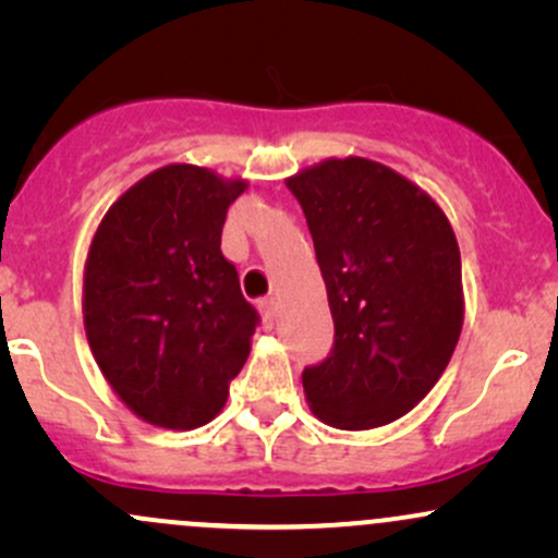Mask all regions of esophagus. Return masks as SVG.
<instances>
[{"label":"esophagus","instance_id":"1","mask_svg":"<svg viewBox=\"0 0 558 558\" xmlns=\"http://www.w3.org/2000/svg\"><path fill=\"white\" fill-rule=\"evenodd\" d=\"M262 317H265V325L267 328H275L278 325V299L275 296H267L262 299Z\"/></svg>","mask_w":558,"mask_h":558}]
</instances>
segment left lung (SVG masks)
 <instances>
[{
  "label": "left lung",
  "instance_id": "8db88e82",
  "mask_svg": "<svg viewBox=\"0 0 558 558\" xmlns=\"http://www.w3.org/2000/svg\"><path fill=\"white\" fill-rule=\"evenodd\" d=\"M286 185L336 323L330 356L301 375L312 414L338 430L388 425L430 393L462 332L451 222L420 185L364 157H330Z\"/></svg>",
  "mask_w": 558,
  "mask_h": 558
}]
</instances>
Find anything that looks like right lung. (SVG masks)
I'll use <instances>...</instances> for the list:
<instances>
[{"instance_id": "right-lung-1", "label": "right lung", "mask_w": 558, "mask_h": 558, "mask_svg": "<svg viewBox=\"0 0 558 558\" xmlns=\"http://www.w3.org/2000/svg\"><path fill=\"white\" fill-rule=\"evenodd\" d=\"M243 178L165 165L107 209L83 267V328L136 417L194 430L222 412L259 315L220 252Z\"/></svg>"}]
</instances>
